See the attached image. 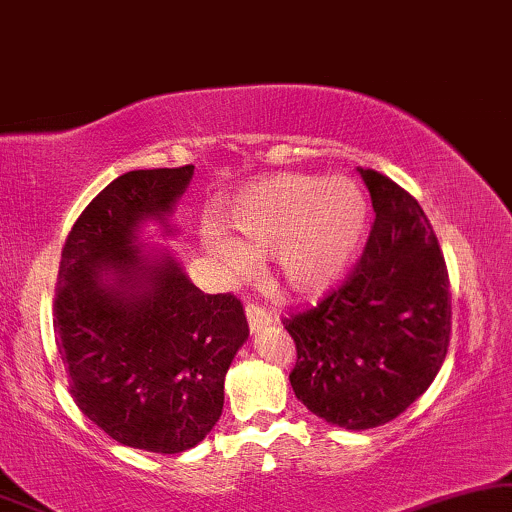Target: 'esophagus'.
Segmentation results:
<instances>
[{"label":"esophagus","mask_w":512,"mask_h":512,"mask_svg":"<svg viewBox=\"0 0 512 512\" xmlns=\"http://www.w3.org/2000/svg\"><path fill=\"white\" fill-rule=\"evenodd\" d=\"M245 316H248V323H250V330L252 332L262 330V327H267V325H271L276 320L274 311L264 309V306H260V304H248V306H245Z\"/></svg>","instance_id":"esophagus-1"}]
</instances>
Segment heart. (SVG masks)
<instances>
[{
	"instance_id": "obj_1",
	"label": "heart",
	"mask_w": 512,
	"mask_h": 512,
	"mask_svg": "<svg viewBox=\"0 0 512 512\" xmlns=\"http://www.w3.org/2000/svg\"><path fill=\"white\" fill-rule=\"evenodd\" d=\"M365 217V196L346 177L285 173L245 189L227 215L231 241L210 236L208 248L234 271L274 255L276 283L313 297L349 267Z\"/></svg>"
}]
</instances>
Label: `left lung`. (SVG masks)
I'll list each match as a JSON object with an SVG mask.
<instances>
[{
    "instance_id": "1",
    "label": "left lung",
    "mask_w": 512,
    "mask_h": 512,
    "mask_svg": "<svg viewBox=\"0 0 512 512\" xmlns=\"http://www.w3.org/2000/svg\"><path fill=\"white\" fill-rule=\"evenodd\" d=\"M374 222L363 257L311 309L285 318L292 391L316 417L365 431L403 414L440 372L452 335L445 257L417 199L360 168Z\"/></svg>"
}]
</instances>
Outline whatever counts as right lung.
Here are the masks:
<instances>
[{
  "label": "right lung",
  "instance_id": "1",
  "mask_svg": "<svg viewBox=\"0 0 512 512\" xmlns=\"http://www.w3.org/2000/svg\"><path fill=\"white\" fill-rule=\"evenodd\" d=\"M194 166L131 170L72 224L60 255L53 327L74 403L126 447L180 454L206 438L224 377L248 339L241 299L206 295L173 257L135 248L145 220H166Z\"/></svg>",
  "mask_w": 512,
  "mask_h": 512
}]
</instances>
